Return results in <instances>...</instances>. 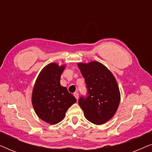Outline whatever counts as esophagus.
Instances as JSON below:
<instances>
[{
    "instance_id": "1",
    "label": "esophagus",
    "mask_w": 152,
    "mask_h": 152,
    "mask_svg": "<svg viewBox=\"0 0 152 152\" xmlns=\"http://www.w3.org/2000/svg\"><path fill=\"white\" fill-rule=\"evenodd\" d=\"M74 96L75 97V98L77 99H78V98H79V94H78V93L77 92H75V93H74Z\"/></svg>"
}]
</instances>
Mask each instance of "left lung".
Listing matches in <instances>:
<instances>
[{
    "mask_svg": "<svg viewBox=\"0 0 152 152\" xmlns=\"http://www.w3.org/2000/svg\"><path fill=\"white\" fill-rule=\"evenodd\" d=\"M85 80L86 96H81L78 103L88 121L102 124L111 119L117 111L120 94L113 74L97 61L77 64Z\"/></svg>",
    "mask_w": 152,
    "mask_h": 152,
    "instance_id": "1",
    "label": "left lung"
}]
</instances>
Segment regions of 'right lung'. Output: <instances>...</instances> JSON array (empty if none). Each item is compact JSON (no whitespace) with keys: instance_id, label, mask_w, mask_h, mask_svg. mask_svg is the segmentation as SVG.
<instances>
[{"instance_id":"add662e5","label":"right lung","mask_w":152,"mask_h":152,"mask_svg":"<svg viewBox=\"0 0 152 152\" xmlns=\"http://www.w3.org/2000/svg\"><path fill=\"white\" fill-rule=\"evenodd\" d=\"M65 66L51 63L41 70L33 88L32 102L37 115L43 121L57 124L64 118L66 112L76 98L61 86L60 78Z\"/></svg>"}]
</instances>
